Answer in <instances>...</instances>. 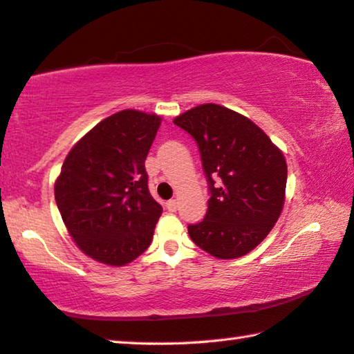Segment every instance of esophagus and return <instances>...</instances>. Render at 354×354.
<instances>
[{
    "label": "esophagus",
    "mask_w": 354,
    "mask_h": 354,
    "mask_svg": "<svg viewBox=\"0 0 354 354\" xmlns=\"http://www.w3.org/2000/svg\"><path fill=\"white\" fill-rule=\"evenodd\" d=\"M166 207H167V210L169 212H176L177 210V207H178V203H177V199H169L166 203Z\"/></svg>",
    "instance_id": "obj_1"
}]
</instances>
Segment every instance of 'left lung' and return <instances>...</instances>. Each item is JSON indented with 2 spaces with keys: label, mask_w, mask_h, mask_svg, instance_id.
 <instances>
[{
  "label": "left lung",
  "mask_w": 354,
  "mask_h": 354,
  "mask_svg": "<svg viewBox=\"0 0 354 354\" xmlns=\"http://www.w3.org/2000/svg\"><path fill=\"white\" fill-rule=\"evenodd\" d=\"M199 147L209 183L204 220L188 226L192 241L218 259L252 252L279 220L288 167L279 147L250 118L201 104L174 118Z\"/></svg>",
  "instance_id": "1"
}]
</instances>
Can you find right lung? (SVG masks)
<instances>
[{"instance_id": "right-lung-1", "label": "right lung", "mask_w": 354, "mask_h": 354, "mask_svg": "<svg viewBox=\"0 0 354 354\" xmlns=\"http://www.w3.org/2000/svg\"><path fill=\"white\" fill-rule=\"evenodd\" d=\"M161 117L124 109L90 129L64 160L55 201L69 236L86 257L131 263L149 248L161 205L149 192L145 158Z\"/></svg>"}]
</instances>
